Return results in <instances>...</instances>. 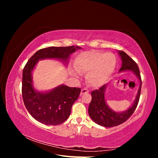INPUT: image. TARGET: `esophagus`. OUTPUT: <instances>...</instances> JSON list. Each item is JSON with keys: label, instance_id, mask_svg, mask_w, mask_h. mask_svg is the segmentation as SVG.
I'll return each instance as SVG.
<instances>
[{"label": "esophagus", "instance_id": "esophagus-1", "mask_svg": "<svg viewBox=\"0 0 158 158\" xmlns=\"http://www.w3.org/2000/svg\"><path fill=\"white\" fill-rule=\"evenodd\" d=\"M88 89H86V88H83L82 89V90H81V94H86V93H88Z\"/></svg>", "mask_w": 158, "mask_h": 158}]
</instances>
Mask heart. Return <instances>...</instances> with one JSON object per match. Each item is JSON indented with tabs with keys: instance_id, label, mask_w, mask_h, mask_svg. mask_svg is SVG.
Here are the masks:
<instances>
[{
	"instance_id": "heart-1",
	"label": "heart",
	"mask_w": 158,
	"mask_h": 158,
	"mask_svg": "<svg viewBox=\"0 0 158 158\" xmlns=\"http://www.w3.org/2000/svg\"><path fill=\"white\" fill-rule=\"evenodd\" d=\"M115 64L116 58L113 54L88 51L80 53L74 65L78 73H87L85 78L89 85L98 87L110 77Z\"/></svg>"
}]
</instances>
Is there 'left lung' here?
<instances>
[{"instance_id":"obj_1","label":"left lung","mask_w":158,"mask_h":158,"mask_svg":"<svg viewBox=\"0 0 158 158\" xmlns=\"http://www.w3.org/2000/svg\"><path fill=\"white\" fill-rule=\"evenodd\" d=\"M119 55L122 59V66L119 71L132 70L140 81V88L138 90L135 103L131 107L123 113L114 112L107 106L104 97L106 85H102L98 89L92 91L91 93L92 101H91L88 107L89 117L98 125L105 127H115L125 123L135 112L140 99L142 80L138 64L124 51H119Z\"/></svg>"}]
</instances>
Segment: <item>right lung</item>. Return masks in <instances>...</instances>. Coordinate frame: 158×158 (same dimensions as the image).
Listing matches in <instances>:
<instances>
[{
  "label": "right lung",
  "mask_w": 158,
  "mask_h": 158,
  "mask_svg": "<svg viewBox=\"0 0 158 158\" xmlns=\"http://www.w3.org/2000/svg\"><path fill=\"white\" fill-rule=\"evenodd\" d=\"M79 47H49L37 51L28 60L23 70L22 94L23 103L35 120L47 125H58L70 116L72 106L77 100L81 89L62 85L48 93L33 89L31 72L39 60L57 59L66 62Z\"/></svg>",
  "instance_id": "right-lung-1"
}]
</instances>
